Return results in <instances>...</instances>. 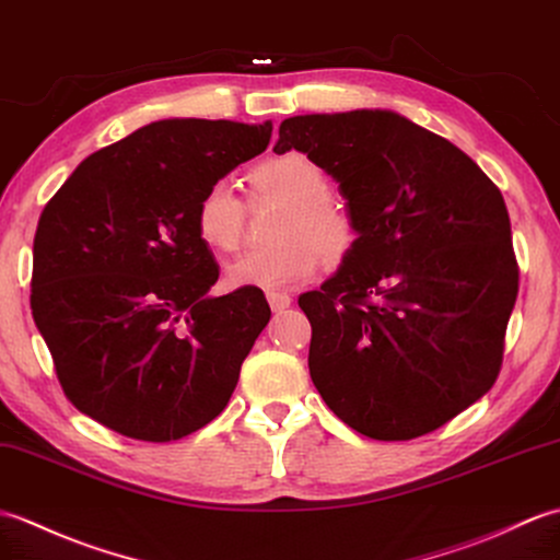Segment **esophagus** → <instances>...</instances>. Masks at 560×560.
<instances>
[{"mask_svg": "<svg viewBox=\"0 0 560 560\" xmlns=\"http://www.w3.org/2000/svg\"><path fill=\"white\" fill-rule=\"evenodd\" d=\"M267 301H269V307H271V312H283L285 307H291V295H285V293H269L267 295Z\"/></svg>", "mask_w": 560, "mask_h": 560, "instance_id": "esophagus-1", "label": "esophagus"}]
</instances>
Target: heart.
Masks as SVG:
<instances>
[{"label":"heart","mask_w":560,"mask_h":560,"mask_svg":"<svg viewBox=\"0 0 560 560\" xmlns=\"http://www.w3.org/2000/svg\"><path fill=\"white\" fill-rule=\"evenodd\" d=\"M250 186L259 195L285 202L277 229L281 245L271 250L241 255L226 267L231 289L291 291L317 271V252L327 259L343 257L355 241L353 217L331 198L329 176L305 152L271 154L253 166ZM243 202L226 180H214L195 205V233L214 253L238 248L243 233Z\"/></svg>","instance_id":"obj_1"}]
</instances>
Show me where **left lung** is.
I'll list each match as a JSON object with an SVG mask.
<instances>
[{"instance_id": "obj_1", "label": "left lung", "mask_w": 560, "mask_h": 560, "mask_svg": "<svg viewBox=\"0 0 560 560\" xmlns=\"http://www.w3.org/2000/svg\"><path fill=\"white\" fill-rule=\"evenodd\" d=\"M327 172L358 238L319 291L310 376L355 432L408 441L434 432L493 386L517 298L501 190L463 150L388 109L281 121L275 152Z\"/></svg>"}]
</instances>
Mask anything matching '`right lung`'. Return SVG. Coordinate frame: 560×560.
<instances>
[{
	"label": "right lung",
	"mask_w": 560,
	"mask_h": 560,
	"mask_svg": "<svg viewBox=\"0 0 560 560\" xmlns=\"http://www.w3.org/2000/svg\"><path fill=\"white\" fill-rule=\"evenodd\" d=\"M269 138L271 121H154L90 154L45 205L33 319L88 418L160 444L226 408L271 310L259 289L207 293L219 267L195 205Z\"/></svg>",
	"instance_id": "add662e5"
}]
</instances>
